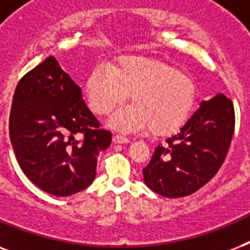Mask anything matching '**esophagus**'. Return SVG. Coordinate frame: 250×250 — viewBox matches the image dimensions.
Instances as JSON below:
<instances>
[{
    "label": "esophagus",
    "mask_w": 250,
    "mask_h": 250,
    "mask_svg": "<svg viewBox=\"0 0 250 250\" xmlns=\"http://www.w3.org/2000/svg\"><path fill=\"white\" fill-rule=\"evenodd\" d=\"M113 140L114 143H118V144H125V143H129L128 137H125V135H119V133L114 136Z\"/></svg>",
    "instance_id": "esophagus-1"
}]
</instances>
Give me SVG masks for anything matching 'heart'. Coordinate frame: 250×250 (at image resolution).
Masks as SVG:
<instances>
[{"label":"heart","mask_w":250,"mask_h":250,"mask_svg":"<svg viewBox=\"0 0 250 250\" xmlns=\"http://www.w3.org/2000/svg\"><path fill=\"white\" fill-rule=\"evenodd\" d=\"M90 109L109 115L131 94L133 105L115 115L111 125L125 131L149 127L167 135L180 128L194 105L193 82L162 61L143 56L121 57L111 66L98 64L85 84Z\"/></svg>","instance_id":"obj_1"}]
</instances>
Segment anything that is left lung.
<instances>
[{"label":"left lung","mask_w":250,"mask_h":250,"mask_svg":"<svg viewBox=\"0 0 250 250\" xmlns=\"http://www.w3.org/2000/svg\"><path fill=\"white\" fill-rule=\"evenodd\" d=\"M235 131L232 101L217 94L180 128L158 145L143 168L145 184L165 197L189 196L210 182L229 153Z\"/></svg>","instance_id":"1"}]
</instances>
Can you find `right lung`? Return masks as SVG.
Here are the masks:
<instances>
[{
    "label": "right lung",
    "mask_w": 250,
    "mask_h": 250,
    "mask_svg": "<svg viewBox=\"0 0 250 250\" xmlns=\"http://www.w3.org/2000/svg\"><path fill=\"white\" fill-rule=\"evenodd\" d=\"M9 132L25 176L61 197L92 184L98 154L111 143V132L100 128L80 86L52 56L19 80Z\"/></svg>",
    "instance_id": "right-lung-1"
}]
</instances>
